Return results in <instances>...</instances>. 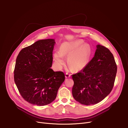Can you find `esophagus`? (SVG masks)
Instances as JSON below:
<instances>
[{
    "mask_svg": "<svg viewBox=\"0 0 128 128\" xmlns=\"http://www.w3.org/2000/svg\"><path fill=\"white\" fill-rule=\"evenodd\" d=\"M71 76V74H68V73H66L65 74V78H69Z\"/></svg>",
    "mask_w": 128,
    "mask_h": 128,
    "instance_id": "1",
    "label": "esophagus"
}]
</instances>
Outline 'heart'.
<instances>
[{"label": "heart", "mask_w": 128, "mask_h": 128, "mask_svg": "<svg viewBox=\"0 0 128 128\" xmlns=\"http://www.w3.org/2000/svg\"><path fill=\"white\" fill-rule=\"evenodd\" d=\"M83 44L82 40L64 42L60 46V51L53 54V59L59 68L65 63L64 57H67L68 66L72 70L78 72L88 65L91 54V48L88 44Z\"/></svg>", "instance_id": "obj_1"}]
</instances>
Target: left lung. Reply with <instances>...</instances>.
<instances>
[{"label":"left lung","instance_id":"left-lung-1","mask_svg":"<svg viewBox=\"0 0 128 128\" xmlns=\"http://www.w3.org/2000/svg\"><path fill=\"white\" fill-rule=\"evenodd\" d=\"M94 57L80 72L72 75L74 84L72 93L82 104L90 105L103 100L114 87L117 66L107 48L97 45Z\"/></svg>","mask_w":128,"mask_h":128}]
</instances>
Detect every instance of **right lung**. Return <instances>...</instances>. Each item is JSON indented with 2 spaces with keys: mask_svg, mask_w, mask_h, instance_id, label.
Wrapping results in <instances>:
<instances>
[{
  "mask_svg": "<svg viewBox=\"0 0 128 128\" xmlns=\"http://www.w3.org/2000/svg\"><path fill=\"white\" fill-rule=\"evenodd\" d=\"M55 43L53 39L38 40L23 48L16 57L14 82L23 99L31 104L52 103L65 80L63 72L50 68Z\"/></svg>",
  "mask_w": 128,
  "mask_h": 128,
  "instance_id": "1",
  "label": "right lung"
}]
</instances>
